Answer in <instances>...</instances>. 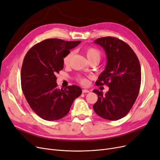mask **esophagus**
<instances>
[{
  "label": "esophagus",
  "instance_id": "34e87169",
  "mask_svg": "<svg viewBox=\"0 0 160 160\" xmlns=\"http://www.w3.org/2000/svg\"><path fill=\"white\" fill-rule=\"evenodd\" d=\"M82 93H86V92H89V91L87 89H82Z\"/></svg>",
  "mask_w": 160,
  "mask_h": 160
}]
</instances>
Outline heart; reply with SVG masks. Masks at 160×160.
Listing matches in <instances>:
<instances>
[{"mask_svg": "<svg viewBox=\"0 0 160 160\" xmlns=\"http://www.w3.org/2000/svg\"><path fill=\"white\" fill-rule=\"evenodd\" d=\"M85 53L86 55V56L87 59L89 60L91 59H97L98 60H100L101 58V52L99 49L95 48H92V47H89L85 49ZM73 55V52L70 51L66 56L63 58V63L65 65H68L71 62V59L72 58V56ZM78 81L80 82L82 85H87L88 83V80L87 78H84V77L82 76H79L78 78Z\"/></svg>", "mask_w": 160, "mask_h": 160, "instance_id": "obj_1", "label": "heart"}]
</instances>
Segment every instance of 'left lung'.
Segmentation results:
<instances>
[{
  "mask_svg": "<svg viewBox=\"0 0 160 160\" xmlns=\"http://www.w3.org/2000/svg\"><path fill=\"white\" fill-rule=\"evenodd\" d=\"M105 51L107 62L96 81L107 85L105 94L97 89L95 112L104 119L117 120L128 114L138 95L141 84V68L136 53L126 43L114 37H103L94 41Z\"/></svg>",
  "mask_w": 160,
  "mask_h": 160,
  "instance_id": "left-lung-1",
  "label": "left lung"
}]
</instances>
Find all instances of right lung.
<instances>
[{
    "instance_id": "right-lung-1",
    "label": "right lung",
    "mask_w": 160,
    "mask_h": 160,
    "mask_svg": "<svg viewBox=\"0 0 160 160\" xmlns=\"http://www.w3.org/2000/svg\"><path fill=\"white\" fill-rule=\"evenodd\" d=\"M81 42L47 39L33 46L24 57L22 89L31 108L43 120L62 118L81 95L82 90L77 85L58 89L56 76L63 68V58Z\"/></svg>"
}]
</instances>
